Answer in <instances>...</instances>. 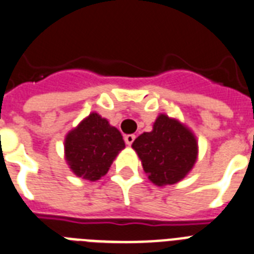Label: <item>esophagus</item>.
I'll use <instances>...</instances> for the list:
<instances>
[{
	"instance_id": "34e87169",
	"label": "esophagus",
	"mask_w": 254,
	"mask_h": 254,
	"mask_svg": "<svg viewBox=\"0 0 254 254\" xmlns=\"http://www.w3.org/2000/svg\"><path fill=\"white\" fill-rule=\"evenodd\" d=\"M135 137L136 136L135 135H126L125 136V141H126V144H127V145H131L132 142L135 141Z\"/></svg>"
}]
</instances>
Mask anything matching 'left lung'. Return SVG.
Returning a JSON list of instances; mask_svg holds the SVG:
<instances>
[{"label":"left lung","instance_id":"obj_1","mask_svg":"<svg viewBox=\"0 0 254 254\" xmlns=\"http://www.w3.org/2000/svg\"><path fill=\"white\" fill-rule=\"evenodd\" d=\"M142 169L156 186L175 184L186 178L197 160V140L178 119L160 114L150 132L132 142Z\"/></svg>","mask_w":254,"mask_h":254}]
</instances>
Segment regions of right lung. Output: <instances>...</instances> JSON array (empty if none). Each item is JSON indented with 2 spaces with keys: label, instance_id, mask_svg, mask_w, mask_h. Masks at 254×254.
<instances>
[{
  "label": "right lung",
  "instance_id": "obj_1",
  "mask_svg": "<svg viewBox=\"0 0 254 254\" xmlns=\"http://www.w3.org/2000/svg\"><path fill=\"white\" fill-rule=\"evenodd\" d=\"M125 140L108 119L91 113L64 139V158L79 178L96 182L108 173Z\"/></svg>",
  "mask_w": 254,
  "mask_h": 254
}]
</instances>
